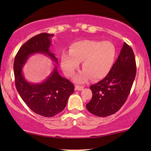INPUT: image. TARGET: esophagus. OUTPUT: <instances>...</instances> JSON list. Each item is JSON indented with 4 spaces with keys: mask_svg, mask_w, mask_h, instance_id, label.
<instances>
[{
    "mask_svg": "<svg viewBox=\"0 0 151 151\" xmlns=\"http://www.w3.org/2000/svg\"><path fill=\"white\" fill-rule=\"evenodd\" d=\"M83 89H84V86H78V85L75 86V90H77V91H81Z\"/></svg>",
    "mask_w": 151,
    "mask_h": 151,
    "instance_id": "1",
    "label": "esophagus"
}]
</instances>
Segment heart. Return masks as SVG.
<instances>
[{"label": "heart", "mask_w": 151, "mask_h": 151, "mask_svg": "<svg viewBox=\"0 0 151 151\" xmlns=\"http://www.w3.org/2000/svg\"><path fill=\"white\" fill-rule=\"evenodd\" d=\"M116 57V49L112 42L95 40H81L70 47V52L61 55V67L67 76H73L82 62L84 69L75 77L77 83H84L92 77H105L113 67Z\"/></svg>", "instance_id": "obj_1"}]
</instances>
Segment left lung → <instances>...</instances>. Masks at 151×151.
Masks as SVG:
<instances>
[{
    "label": "left lung",
    "instance_id": "1",
    "mask_svg": "<svg viewBox=\"0 0 151 151\" xmlns=\"http://www.w3.org/2000/svg\"><path fill=\"white\" fill-rule=\"evenodd\" d=\"M136 74L132 48L124 42L120 55L104 79L90 86L92 98L86 109L90 113L106 117L118 111L125 103Z\"/></svg>",
    "mask_w": 151,
    "mask_h": 151
}]
</instances>
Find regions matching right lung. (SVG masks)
Here are the masks:
<instances>
[{
  "mask_svg": "<svg viewBox=\"0 0 151 151\" xmlns=\"http://www.w3.org/2000/svg\"><path fill=\"white\" fill-rule=\"evenodd\" d=\"M53 36L44 32L30 38L18 50L13 65L15 86L20 97L32 111L45 117H52L63 111L74 90V84L58 71V58L50 50ZM36 53L45 54L55 62L51 74L38 84L27 82L22 73L29 57Z\"/></svg>",
  "mask_w": 151,
  "mask_h": 151,
  "instance_id": "add662e5",
  "label": "right lung"
}]
</instances>
